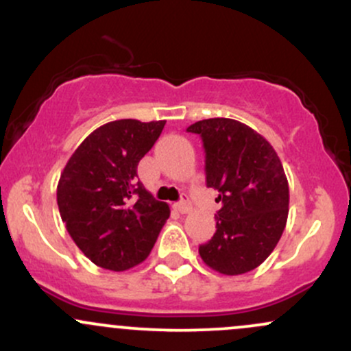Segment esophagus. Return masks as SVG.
Masks as SVG:
<instances>
[{
	"mask_svg": "<svg viewBox=\"0 0 351 351\" xmlns=\"http://www.w3.org/2000/svg\"><path fill=\"white\" fill-rule=\"evenodd\" d=\"M175 208L178 209V211L181 213V215H186V213L191 211V203H189L188 196H186V195L181 196V199L178 201V203L175 204Z\"/></svg>",
	"mask_w": 351,
	"mask_h": 351,
	"instance_id": "esophagus-1",
	"label": "esophagus"
}]
</instances>
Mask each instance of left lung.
I'll return each mask as SVG.
<instances>
[{
  "label": "left lung",
  "mask_w": 351,
  "mask_h": 351,
  "mask_svg": "<svg viewBox=\"0 0 351 351\" xmlns=\"http://www.w3.org/2000/svg\"><path fill=\"white\" fill-rule=\"evenodd\" d=\"M203 140L206 186L219 191L216 232L199 245L204 264L224 276L261 265L279 243L289 215V183L272 145L232 119L189 125Z\"/></svg>",
  "instance_id": "obj_1"
}]
</instances>
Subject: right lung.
Instances as JSON below:
<instances>
[{
	"label": "right lung",
	"mask_w": 351,
	"mask_h": 351,
	"mask_svg": "<svg viewBox=\"0 0 351 351\" xmlns=\"http://www.w3.org/2000/svg\"><path fill=\"white\" fill-rule=\"evenodd\" d=\"M165 120L108 122L72 153L58 184V206L72 241L95 265L127 271L152 252L170 208L136 175Z\"/></svg>",
	"instance_id": "right-lung-1"
}]
</instances>
